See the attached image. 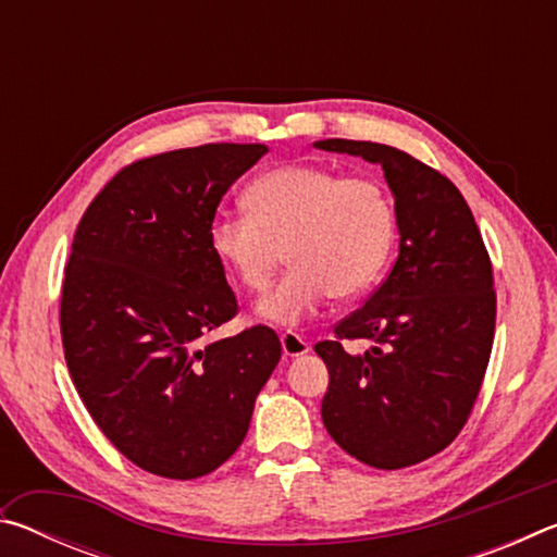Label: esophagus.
Masks as SVG:
<instances>
[{
    "label": "esophagus",
    "mask_w": 557,
    "mask_h": 557,
    "mask_svg": "<svg viewBox=\"0 0 557 557\" xmlns=\"http://www.w3.org/2000/svg\"><path fill=\"white\" fill-rule=\"evenodd\" d=\"M280 342H282V354H285L287 358L305 356L309 351V342L307 338H301L297 332H282Z\"/></svg>",
    "instance_id": "34e87169"
}]
</instances>
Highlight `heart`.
<instances>
[{
	"label": "heart",
	"instance_id": "b5f03b06",
	"mask_svg": "<svg viewBox=\"0 0 557 557\" xmlns=\"http://www.w3.org/2000/svg\"><path fill=\"white\" fill-rule=\"evenodd\" d=\"M243 201L248 213L213 219L209 245L250 292L268 287L285 248L289 270L258 305L265 322L295 326L334 295H361L391 258L395 209L371 176L280 164L252 178Z\"/></svg>",
	"mask_w": 557,
	"mask_h": 557
}]
</instances>
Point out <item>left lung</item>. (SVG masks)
Returning <instances> with one entry per match:
<instances>
[{
	"label": "left lung",
	"instance_id": "8db88e82",
	"mask_svg": "<svg viewBox=\"0 0 557 557\" xmlns=\"http://www.w3.org/2000/svg\"><path fill=\"white\" fill-rule=\"evenodd\" d=\"M314 147L379 164L400 233L388 277L314 346L329 369L324 428L369 467L418 465L459 435L482 388L496 324L492 260L465 196L432 166L379 143ZM356 337L372 348L346 352Z\"/></svg>",
	"mask_w": 557,
	"mask_h": 557
}]
</instances>
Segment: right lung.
I'll list each match as a JSON object with an SVG mask.
<instances>
[{"instance_id": "1", "label": "right lung", "mask_w": 557, "mask_h": 557, "mask_svg": "<svg viewBox=\"0 0 557 557\" xmlns=\"http://www.w3.org/2000/svg\"><path fill=\"white\" fill-rule=\"evenodd\" d=\"M265 145H201L139 159L83 213L61 292L71 379L132 465L211 474L240 447L282 356L270 326L201 346L238 314L209 245L215 209Z\"/></svg>"}]
</instances>
